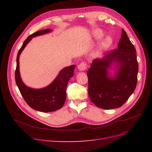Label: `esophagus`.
Segmentation results:
<instances>
[{
    "label": "esophagus",
    "mask_w": 152,
    "mask_h": 152,
    "mask_svg": "<svg viewBox=\"0 0 152 152\" xmlns=\"http://www.w3.org/2000/svg\"><path fill=\"white\" fill-rule=\"evenodd\" d=\"M87 68V64L86 61H82L79 65H78V68L80 71H84Z\"/></svg>",
    "instance_id": "1"
}]
</instances>
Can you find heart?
I'll return each mask as SVG.
<instances>
[{
	"label": "heart",
	"mask_w": 152,
	"mask_h": 152,
	"mask_svg": "<svg viewBox=\"0 0 152 152\" xmlns=\"http://www.w3.org/2000/svg\"><path fill=\"white\" fill-rule=\"evenodd\" d=\"M95 34H96V37L98 38V39L100 38V37H102V32H100V31H96ZM111 43H112L111 39L108 37V38L104 40V42H103V48H107L108 46H109L110 44H111Z\"/></svg>",
	"instance_id": "1"
}]
</instances>
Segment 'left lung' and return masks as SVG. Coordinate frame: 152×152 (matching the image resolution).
Segmentation results:
<instances>
[{
	"instance_id": "left-lung-1",
	"label": "left lung",
	"mask_w": 152,
	"mask_h": 152,
	"mask_svg": "<svg viewBox=\"0 0 152 152\" xmlns=\"http://www.w3.org/2000/svg\"><path fill=\"white\" fill-rule=\"evenodd\" d=\"M113 61L120 66L116 77H107V68ZM138 63L134 45L122 30L118 48L110 50L102 59H95L87 73L88 93L96 106L103 109L121 107L134 92L137 80Z\"/></svg>"
}]
</instances>
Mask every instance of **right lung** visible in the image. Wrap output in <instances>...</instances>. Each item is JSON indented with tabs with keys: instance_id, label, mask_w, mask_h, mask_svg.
I'll return each mask as SVG.
<instances>
[{
	"instance_id": "add662e5",
	"label": "right lung",
	"mask_w": 152,
	"mask_h": 152,
	"mask_svg": "<svg viewBox=\"0 0 152 152\" xmlns=\"http://www.w3.org/2000/svg\"><path fill=\"white\" fill-rule=\"evenodd\" d=\"M49 31L50 30L48 28L39 30L26 38L18 53L15 71L16 83L23 98L31 108L42 112H51L62 108L66 99L68 82L73 76V71L75 67L73 65L63 69L56 79L49 86L43 89L29 88L23 83L19 71V58L21 53L32 37L47 34Z\"/></svg>"
}]
</instances>
